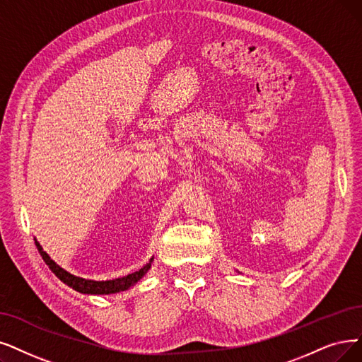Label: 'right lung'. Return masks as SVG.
Returning a JSON list of instances; mask_svg holds the SVG:
<instances>
[{
	"label": "right lung",
	"instance_id": "obj_1",
	"mask_svg": "<svg viewBox=\"0 0 362 362\" xmlns=\"http://www.w3.org/2000/svg\"><path fill=\"white\" fill-rule=\"evenodd\" d=\"M35 245H37L40 255L42 257V259H45L46 264L50 267V270L56 274V276L59 278L64 284L71 286L72 290H76L81 294H115L120 291H126L131 286H134L144 276V274L148 272V269L151 267V263H153V258H150V262L146 266L131 274H127V276H123V278H117L112 281H92V279L78 278V276H74V274L68 273L61 266H57L53 259L47 255V252L42 251L41 245L37 240H35Z\"/></svg>",
	"mask_w": 362,
	"mask_h": 362
}]
</instances>
